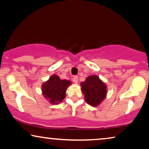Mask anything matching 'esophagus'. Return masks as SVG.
<instances>
[{
  "instance_id": "obj_1",
  "label": "esophagus",
  "mask_w": 149,
  "mask_h": 149,
  "mask_svg": "<svg viewBox=\"0 0 149 149\" xmlns=\"http://www.w3.org/2000/svg\"><path fill=\"white\" fill-rule=\"evenodd\" d=\"M72 81H73V82L75 83H78V77H77V76H74V77H73Z\"/></svg>"
}]
</instances>
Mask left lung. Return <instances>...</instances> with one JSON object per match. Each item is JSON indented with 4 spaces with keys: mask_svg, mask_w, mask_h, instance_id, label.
Returning <instances> with one entry per match:
<instances>
[{
    "mask_svg": "<svg viewBox=\"0 0 149 149\" xmlns=\"http://www.w3.org/2000/svg\"><path fill=\"white\" fill-rule=\"evenodd\" d=\"M81 85L85 101L92 107H97L106 97L107 86L96 75L88 77Z\"/></svg>",
    "mask_w": 149,
    "mask_h": 149,
    "instance_id": "left-lung-1",
    "label": "left lung"
}]
</instances>
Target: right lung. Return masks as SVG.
Listing matches in <instances>:
<instances>
[{
    "label": "right lung",
    "instance_id": "right-lung-1",
    "mask_svg": "<svg viewBox=\"0 0 149 149\" xmlns=\"http://www.w3.org/2000/svg\"><path fill=\"white\" fill-rule=\"evenodd\" d=\"M71 82L68 80H61L58 75L54 74L42 85L44 97L53 104H58L64 99L66 91Z\"/></svg>",
    "mask_w": 149,
    "mask_h": 149
}]
</instances>
